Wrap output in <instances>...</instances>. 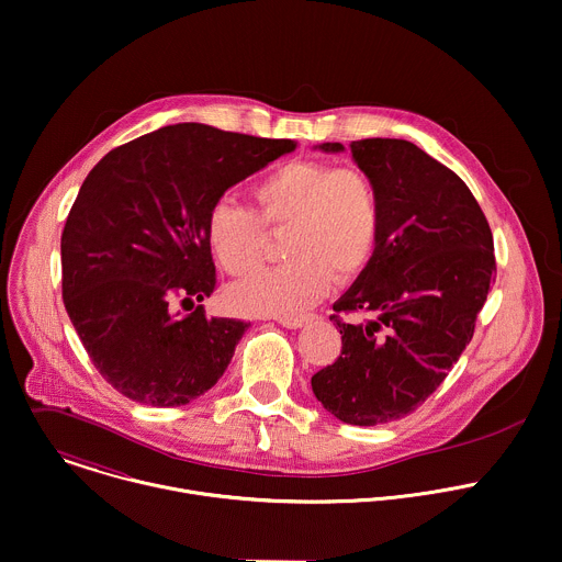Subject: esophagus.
<instances>
[{"instance_id": "34e87169", "label": "esophagus", "mask_w": 562, "mask_h": 562, "mask_svg": "<svg viewBox=\"0 0 562 562\" xmlns=\"http://www.w3.org/2000/svg\"><path fill=\"white\" fill-rule=\"evenodd\" d=\"M306 319H308L306 315H295V317H278L276 322L282 324V326H286V328H300Z\"/></svg>"}]
</instances>
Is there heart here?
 Wrapping results in <instances>:
<instances>
[{"instance_id":"1","label":"heart","mask_w":562,"mask_h":562,"mask_svg":"<svg viewBox=\"0 0 562 562\" xmlns=\"http://www.w3.org/2000/svg\"><path fill=\"white\" fill-rule=\"evenodd\" d=\"M254 212L218 201L207 214V243L229 276L256 271L265 256V231L284 229L286 262L265 269L229 293L249 315L295 317L315 304L330 280L355 278L375 254L382 203L375 180L361 167L317 158L276 165L254 187Z\"/></svg>"}]
</instances>
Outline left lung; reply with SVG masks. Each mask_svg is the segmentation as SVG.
I'll use <instances>...</instances> for the list:
<instances>
[{
	"label": "left lung",
	"instance_id": "left-lung-1",
	"mask_svg": "<svg viewBox=\"0 0 562 562\" xmlns=\"http://www.w3.org/2000/svg\"><path fill=\"white\" fill-rule=\"evenodd\" d=\"M350 154L378 184L380 238L333 304L341 352L311 386L339 422L378 426L415 413L448 378L474 335L496 260L487 218L452 169L404 138L352 140Z\"/></svg>",
	"mask_w": 562,
	"mask_h": 562
}]
</instances>
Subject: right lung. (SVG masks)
I'll return each mask as SVG.
<instances>
[{
	"label": "right lung",
	"mask_w": 562,
	"mask_h": 562,
	"mask_svg": "<svg viewBox=\"0 0 562 562\" xmlns=\"http://www.w3.org/2000/svg\"><path fill=\"white\" fill-rule=\"evenodd\" d=\"M291 149L289 138L178 123L92 167L61 234V293L94 368L121 395L184 406L223 378L249 322L178 306L216 291L210 210Z\"/></svg>",
	"instance_id": "add662e5"
}]
</instances>
